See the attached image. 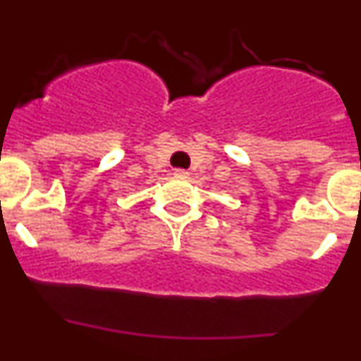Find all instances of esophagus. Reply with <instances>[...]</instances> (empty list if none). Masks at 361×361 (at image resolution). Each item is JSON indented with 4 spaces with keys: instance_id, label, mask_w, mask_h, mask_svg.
Wrapping results in <instances>:
<instances>
[{
    "instance_id": "esophagus-1",
    "label": "esophagus",
    "mask_w": 361,
    "mask_h": 361,
    "mask_svg": "<svg viewBox=\"0 0 361 361\" xmlns=\"http://www.w3.org/2000/svg\"><path fill=\"white\" fill-rule=\"evenodd\" d=\"M174 176H176V178H187L188 173H187V171H183V169H176V171H174Z\"/></svg>"
}]
</instances>
